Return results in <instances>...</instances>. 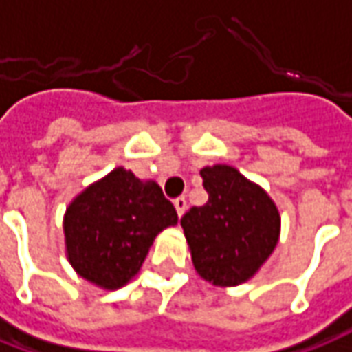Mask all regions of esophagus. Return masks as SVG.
<instances>
[{"label": "esophagus", "mask_w": 352, "mask_h": 352, "mask_svg": "<svg viewBox=\"0 0 352 352\" xmlns=\"http://www.w3.org/2000/svg\"><path fill=\"white\" fill-rule=\"evenodd\" d=\"M173 204H175L177 215H179V217H183V213H184V211H186V200H184L183 196H181V198H177V200L173 201Z\"/></svg>", "instance_id": "34e87169"}]
</instances>
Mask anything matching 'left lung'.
Masks as SVG:
<instances>
[{
  "instance_id": "1",
  "label": "left lung",
  "mask_w": 352,
  "mask_h": 352,
  "mask_svg": "<svg viewBox=\"0 0 352 352\" xmlns=\"http://www.w3.org/2000/svg\"><path fill=\"white\" fill-rule=\"evenodd\" d=\"M200 175L210 198L181 219L194 269L213 286L244 284L278 244V208L232 166H208Z\"/></svg>"
}]
</instances>
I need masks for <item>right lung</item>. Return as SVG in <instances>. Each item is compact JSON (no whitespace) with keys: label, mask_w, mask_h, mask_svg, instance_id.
Masks as SVG:
<instances>
[{"label":"right lung","mask_w":352,"mask_h":352,"mask_svg":"<svg viewBox=\"0 0 352 352\" xmlns=\"http://www.w3.org/2000/svg\"><path fill=\"white\" fill-rule=\"evenodd\" d=\"M177 221L158 183L116 168L66 208V257L78 276L102 289H118L141 270L154 238Z\"/></svg>","instance_id":"1"}]
</instances>
